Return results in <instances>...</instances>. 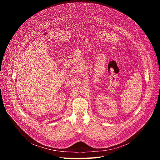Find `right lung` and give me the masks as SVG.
<instances>
[{"mask_svg": "<svg viewBox=\"0 0 160 160\" xmlns=\"http://www.w3.org/2000/svg\"><path fill=\"white\" fill-rule=\"evenodd\" d=\"M58 120H59V119H58ZM54 122H55V121H54Z\"/></svg>", "mask_w": 160, "mask_h": 160, "instance_id": "right-lung-1", "label": "right lung"}]
</instances>
